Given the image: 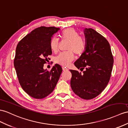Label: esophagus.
I'll use <instances>...</instances> for the list:
<instances>
[{"label":"esophagus","instance_id":"obj_1","mask_svg":"<svg viewBox=\"0 0 128 128\" xmlns=\"http://www.w3.org/2000/svg\"><path fill=\"white\" fill-rule=\"evenodd\" d=\"M62 70H63L64 71H67V70H68V68H67L66 67H62Z\"/></svg>","mask_w":128,"mask_h":128}]
</instances>
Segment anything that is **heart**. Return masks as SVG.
I'll use <instances>...</instances> for the list:
<instances>
[{
  "label": "heart",
  "instance_id": "1",
  "mask_svg": "<svg viewBox=\"0 0 128 128\" xmlns=\"http://www.w3.org/2000/svg\"><path fill=\"white\" fill-rule=\"evenodd\" d=\"M60 37L62 40H68L67 50L68 52L59 54L55 58V62L62 66H67L74 58V52L80 55L84 52L86 43L82 37L73 28H68L61 33ZM59 46L58 40L55 37L52 38L50 41V47L53 52L58 50Z\"/></svg>",
  "mask_w": 128,
  "mask_h": 128
}]
</instances>
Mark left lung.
<instances>
[{"label": "left lung", "instance_id": "left-lung-1", "mask_svg": "<svg viewBox=\"0 0 128 128\" xmlns=\"http://www.w3.org/2000/svg\"><path fill=\"white\" fill-rule=\"evenodd\" d=\"M85 50L74 62L83 73L70 70V86L79 97L89 100L96 97L109 82L114 58L110 44L104 37L91 28H85Z\"/></svg>", "mask_w": 128, "mask_h": 128}]
</instances>
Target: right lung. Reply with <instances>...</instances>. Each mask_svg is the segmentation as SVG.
<instances>
[{"mask_svg":"<svg viewBox=\"0 0 128 128\" xmlns=\"http://www.w3.org/2000/svg\"><path fill=\"white\" fill-rule=\"evenodd\" d=\"M60 28L40 26L18 43L14 66L20 85L28 95L36 99L46 97L53 91L62 69L55 64L50 71L43 69L52 54L50 41Z\"/></svg>","mask_w":128,"mask_h":128,"instance_id":"obj_1","label":"right lung"}]
</instances>
